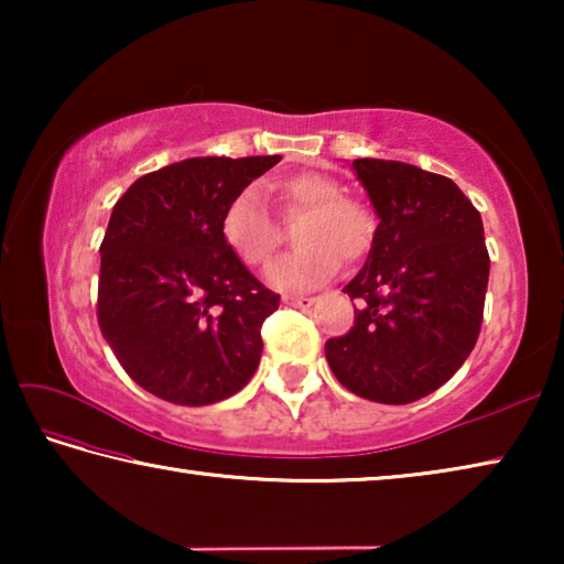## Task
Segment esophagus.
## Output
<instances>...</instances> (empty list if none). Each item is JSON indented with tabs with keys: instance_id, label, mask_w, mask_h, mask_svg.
<instances>
[{
	"instance_id": "1",
	"label": "esophagus",
	"mask_w": 564,
	"mask_h": 564,
	"mask_svg": "<svg viewBox=\"0 0 564 564\" xmlns=\"http://www.w3.org/2000/svg\"><path fill=\"white\" fill-rule=\"evenodd\" d=\"M285 305H293V308H311L316 299H308V295H283Z\"/></svg>"
}]
</instances>
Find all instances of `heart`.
<instances>
[{
	"label": "heart",
	"mask_w": 564,
	"mask_h": 564,
	"mask_svg": "<svg viewBox=\"0 0 564 564\" xmlns=\"http://www.w3.org/2000/svg\"><path fill=\"white\" fill-rule=\"evenodd\" d=\"M285 218L301 221L293 228L299 248L275 261L269 281L285 291L316 289L338 271V263H358L376 243L378 218L366 202L343 194L338 178L321 171H301L273 186ZM221 238L238 261L261 269L281 243V228L273 221L261 188L246 186L226 204Z\"/></svg>",
	"instance_id": "heart-1"
}]
</instances>
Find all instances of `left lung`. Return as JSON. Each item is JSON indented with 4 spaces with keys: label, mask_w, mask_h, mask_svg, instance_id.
<instances>
[{
    "label": "left lung",
    "mask_w": 564,
    "mask_h": 564,
    "mask_svg": "<svg viewBox=\"0 0 564 564\" xmlns=\"http://www.w3.org/2000/svg\"><path fill=\"white\" fill-rule=\"evenodd\" d=\"M352 169L380 224L343 289L360 301L356 323L326 340V358L350 393L405 405L451 380L480 336L490 275L482 218L447 176L383 159Z\"/></svg>",
    "instance_id": "left-lung-1"
}]
</instances>
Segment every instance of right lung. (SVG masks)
<instances>
[{
    "label": "right lung",
    "mask_w": 564,
    "mask_h": 564,
    "mask_svg": "<svg viewBox=\"0 0 564 564\" xmlns=\"http://www.w3.org/2000/svg\"><path fill=\"white\" fill-rule=\"evenodd\" d=\"M281 156L186 159L133 181L101 241L97 321L133 383L176 405L241 390L281 295L221 238L226 204Z\"/></svg>",
    "instance_id": "1"
}]
</instances>
